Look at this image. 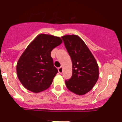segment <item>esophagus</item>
<instances>
[{
    "instance_id": "obj_1",
    "label": "esophagus",
    "mask_w": 122,
    "mask_h": 122,
    "mask_svg": "<svg viewBox=\"0 0 122 122\" xmlns=\"http://www.w3.org/2000/svg\"><path fill=\"white\" fill-rule=\"evenodd\" d=\"M58 71H59V73L61 74V73H62V72H63V68H62V66H60V67H59V68H58Z\"/></svg>"
}]
</instances>
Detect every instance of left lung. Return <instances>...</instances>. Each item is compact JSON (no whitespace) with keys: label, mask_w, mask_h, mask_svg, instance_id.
I'll return each mask as SVG.
<instances>
[{"label":"left lung","mask_w":122,"mask_h":122,"mask_svg":"<svg viewBox=\"0 0 122 122\" xmlns=\"http://www.w3.org/2000/svg\"><path fill=\"white\" fill-rule=\"evenodd\" d=\"M71 59L73 74L65 84L69 90L82 95L92 89L99 77L98 65L84 41L77 35L62 36Z\"/></svg>","instance_id":"left-lung-1"}]
</instances>
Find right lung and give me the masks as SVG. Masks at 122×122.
Masks as SVG:
<instances>
[{
  "instance_id": "obj_1",
  "label": "right lung",
  "mask_w": 122,
  "mask_h": 122,
  "mask_svg": "<svg viewBox=\"0 0 122 122\" xmlns=\"http://www.w3.org/2000/svg\"><path fill=\"white\" fill-rule=\"evenodd\" d=\"M62 43L60 37L40 34L29 44L16 66L18 77L25 88L38 93L50 87L58 73L51 52Z\"/></svg>"
}]
</instances>
